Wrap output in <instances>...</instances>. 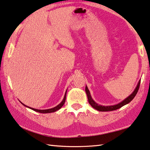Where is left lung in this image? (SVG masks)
<instances>
[{
  "instance_id": "1",
  "label": "left lung",
  "mask_w": 150,
  "mask_h": 150,
  "mask_svg": "<svg viewBox=\"0 0 150 150\" xmlns=\"http://www.w3.org/2000/svg\"><path fill=\"white\" fill-rule=\"evenodd\" d=\"M139 85H140V80L139 81L138 84H137V86L136 88V89L134 90V91L132 92V94L129 96L128 97L126 98V99L124 100L122 102L119 103L116 105H107V106H105V105H99L97 103H96L91 97V95H90V93L89 90L87 86H86L85 90L86 92L87 96H88V102H89V104L92 105V108H94V109L98 110L100 112H108V111H113V110H116L120 108L122 106H124V105H126L128 103L130 102L132 100L134 99V97L136 96V94L137 93V91H138L139 88Z\"/></svg>"
}]
</instances>
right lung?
<instances>
[{
  "mask_svg": "<svg viewBox=\"0 0 150 150\" xmlns=\"http://www.w3.org/2000/svg\"><path fill=\"white\" fill-rule=\"evenodd\" d=\"M66 92H67V90L66 91V93H65V95H64V99L62 100V101L61 102L60 104H59L58 105H56V107L53 108H50V109H47V110H38V109H34V108H30V107H28L27 106V105H26L25 104H23L21 102V103H22V104L24 105V106L26 107H28V108H30L33 110H34V111L35 112H39V113H42V114H46V113H52V112H54L56 111H57V110H58L59 109H60L61 108H62L63 106V105L65 103V101H66Z\"/></svg>",
  "mask_w": 150,
  "mask_h": 150,
  "instance_id": "add662e5",
  "label": "right lung"
}]
</instances>
